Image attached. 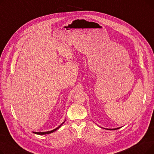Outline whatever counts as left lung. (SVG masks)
<instances>
[{"label": "left lung", "mask_w": 154, "mask_h": 154, "mask_svg": "<svg viewBox=\"0 0 154 154\" xmlns=\"http://www.w3.org/2000/svg\"><path fill=\"white\" fill-rule=\"evenodd\" d=\"M103 128V127H102ZM120 127H118V128H103L104 129H107V130H110V131H113V130H117V129L120 128Z\"/></svg>", "instance_id": "8db88e82"}]
</instances>
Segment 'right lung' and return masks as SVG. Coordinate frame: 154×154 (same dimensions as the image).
Masks as SVG:
<instances>
[{
  "label": "right lung",
  "instance_id": "right-lung-1",
  "mask_svg": "<svg viewBox=\"0 0 154 154\" xmlns=\"http://www.w3.org/2000/svg\"><path fill=\"white\" fill-rule=\"evenodd\" d=\"M65 121H66V120H64V122L62 123V124H61L59 127H57V128H55V129H53V130H52V131H47V132H33V133H34V134H38V135H45V134H51V133H52V132H55V131H57V130L58 128H59L60 127V126L65 122Z\"/></svg>",
  "mask_w": 154,
  "mask_h": 154
}]
</instances>
